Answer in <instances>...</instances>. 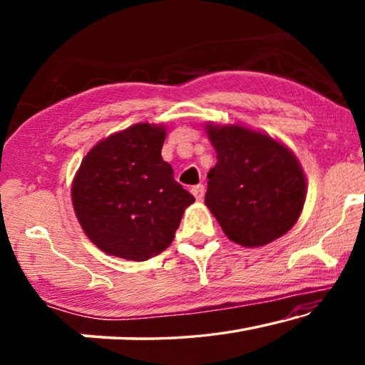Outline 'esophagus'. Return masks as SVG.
<instances>
[{"label":"esophagus","instance_id":"esophagus-1","mask_svg":"<svg viewBox=\"0 0 365 365\" xmlns=\"http://www.w3.org/2000/svg\"><path fill=\"white\" fill-rule=\"evenodd\" d=\"M191 193L196 197L197 201L202 200V196H205V185H195V187H191Z\"/></svg>","mask_w":365,"mask_h":365}]
</instances>
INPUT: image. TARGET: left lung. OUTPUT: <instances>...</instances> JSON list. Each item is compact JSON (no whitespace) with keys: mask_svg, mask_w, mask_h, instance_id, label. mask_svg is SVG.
Segmentation results:
<instances>
[{"mask_svg":"<svg viewBox=\"0 0 365 365\" xmlns=\"http://www.w3.org/2000/svg\"><path fill=\"white\" fill-rule=\"evenodd\" d=\"M217 153L205 202L222 230L246 248L280 238L298 222L307 193L298 158L282 141L242 123H206Z\"/></svg>","mask_w":365,"mask_h":365,"instance_id":"left-lung-1","label":"left lung"}]
</instances>
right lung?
I'll list each match as a JSON object with an SVG mask.
<instances>
[{"mask_svg":"<svg viewBox=\"0 0 365 365\" xmlns=\"http://www.w3.org/2000/svg\"><path fill=\"white\" fill-rule=\"evenodd\" d=\"M165 127L140 122L91 148L72 180V206L86 237L106 255L146 261L174 242L195 197L160 156Z\"/></svg>","mask_w":365,"mask_h":365,"instance_id":"obj_1","label":"right lung"}]
</instances>
